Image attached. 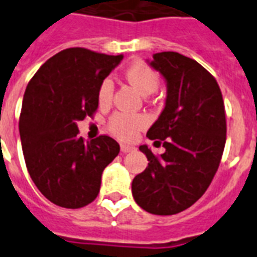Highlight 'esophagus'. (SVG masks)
I'll return each instance as SVG.
<instances>
[{
	"label": "esophagus",
	"mask_w": 257,
	"mask_h": 257,
	"mask_svg": "<svg viewBox=\"0 0 257 257\" xmlns=\"http://www.w3.org/2000/svg\"><path fill=\"white\" fill-rule=\"evenodd\" d=\"M135 150V147L133 146H127V145H122L120 146V151L122 153H131V151H134Z\"/></svg>",
	"instance_id": "1"
}]
</instances>
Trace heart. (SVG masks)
<instances>
[{"label": "heart", "mask_w": 257, "mask_h": 257, "mask_svg": "<svg viewBox=\"0 0 257 257\" xmlns=\"http://www.w3.org/2000/svg\"><path fill=\"white\" fill-rule=\"evenodd\" d=\"M126 79L141 95H150L156 92L160 85V76L158 73L149 65L143 63H134L126 69ZM114 92V83L110 77L101 81L97 91V99L101 106H107L112 99ZM146 120L141 115H130L124 112H116L108 122V128L116 138L122 141H130L135 137Z\"/></svg>", "instance_id": "b5f03b06"}]
</instances>
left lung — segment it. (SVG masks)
Returning a JSON list of instances; mask_svg holds the SVG:
<instances>
[{
	"mask_svg": "<svg viewBox=\"0 0 257 257\" xmlns=\"http://www.w3.org/2000/svg\"><path fill=\"white\" fill-rule=\"evenodd\" d=\"M147 63L166 81L165 108L147 131L165 153L139 146L149 164L131 190L142 209L169 216L192 206L213 180L225 146V110L217 81L196 60L161 52Z\"/></svg>",
	"mask_w": 257,
	"mask_h": 257,
	"instance_id": "obj_1",
	"label": "left lung"
}]
</instances>
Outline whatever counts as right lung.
<instances>
[{
  "mask_svg": "<svg viewBox=\"0 0 257 257\" xmlns=\"http://www.w3.org/2000/svg\"><path fill=\"white\" fill-rule=\"evenodd\" d=\"M122 59L68 48L45 61L25 89L19 128L27 169L43 196L61 208L91 204L101 173L119 154L107 135L84 142L77 122L92 116L99 85Z\"/></svg>",
  "mask_w": 257,
  "mask_h": 257,
  "instance_id": "obj_1",
  "label": "right lung"
}]
</instances>
